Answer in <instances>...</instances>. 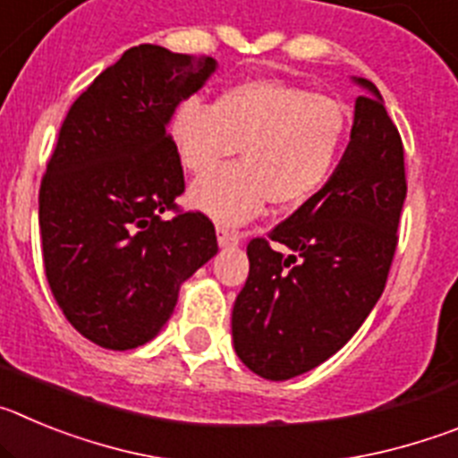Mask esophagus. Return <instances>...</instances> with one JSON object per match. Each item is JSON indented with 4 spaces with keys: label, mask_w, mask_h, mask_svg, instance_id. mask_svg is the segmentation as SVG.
<instances>
[{
    "label": "esophagus",
    "mask_w": 458,
    "mask_h": 458,
    "mask_svg": "<svg viewBox=\"0 0 458 458\" xmlns=\"http://www.w3.org/2000/svg\"><path fill=\"white\" fill-rule=\"evenodd\" d=\"M217 245L220 248H233V245H238V241H241V236L233 232H229L226 226H217Z\"/></svg>",
    "instance_id": "1"
}]
</instances>
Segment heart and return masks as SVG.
Here are the masks:
<instances>
[{
  "mask_svg": "<svg viewBox=\"0 0 458 458\" xmlns=\"http://www.w3.org/2000/svg\"><path fill=\"white\" fill-rule=\"evenodd\" d=\"M346 112L335 98L279 78L238 82L204 105L176 107L169 140L190 174H208L233 153L241 165L190 188L188 201L222 225H241L275 208H298L327 181L346 140Z\"/></svg>",
  "mask_w": 458,
  "mask_h": 458,
  "instance_id": "1",
  "label": "heart"
}]
</instances>
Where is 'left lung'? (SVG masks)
<instances>
[{"mask_svg": "<svg viewBox=\"0 0 458 458\" xmlns=\"http://www.w3.org/2000/svg\"><path fill=\"white\" fill-rule=\"evenodd\" d=\"M353 82L362 96L333 176L268 241L248 245L232 337L242 365L261 378L289 380L326 362L386 289L406 199L403 144L378 89L365 78Z\"/></svg>", "mask_w": 458, "mask_h": 458, "instance_id": "1", "label": "left lung"}]
</instances>
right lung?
<instances>
[{
  "label": "right lung",
  "mask_w": 458,
  "mask_h": 458,
  "mask_svg": "<svg viewBox=\"0 0 458 458\" xmlns=\"http://www.w3.org/2000/svg\"><path fill=\"white\" fill-rule=\"evenodd\" d=\"M216 71L213 56L131 47L64 119L38 194L43 264L71 326L103 349L151 342L217 254L208 217H163L185 188L169 121Z\"/></svg>",
  "instance_id": "1"
}]
</instances>
